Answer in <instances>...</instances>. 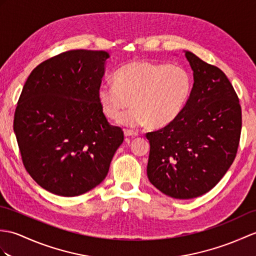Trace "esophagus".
<instances>
[{"instance_id":"obj_1","label":"esophagus","mask_w":256,"mask_h":256,"mask_svg":"<svg viewBox=\"0 0 256 256\" xmlns=\"http://www.w3.org/2000/svg\"><path fill=\"white\" fill-rule=\"evenodd\" d=\"M124 135H126V136H138V133L135 132V130H133L126 128V130H124Z\"/></svg>"}]
</instances>
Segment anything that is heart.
Returning <instances> with one entry per match:
<instances>
[{
  "mask_svg": "<svg viewBox=\"0 0 256 256\" xmlns=\"http://www.w3.org/2000/svg\"><path fill=\"white\" fill-rule=\"evenodd\" d=\"M114 84L102 82L98 99L104 116L118 120L130 104L134 108L120 118L128 126L147 124L160 128L181 114L192 90V77L186 70L169 64L135 61L114 74Z\"/></svg>",
  "mask_w": 256,
  "mask_h": 256,
  "instance_id": "1",
  "label": "heart"
}]
</instances>
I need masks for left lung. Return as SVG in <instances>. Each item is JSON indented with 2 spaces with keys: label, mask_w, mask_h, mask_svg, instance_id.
<instances>
[{
  "label": "left lung",
  "mask_w": 256,
  "mask_h": 256,
  "mask_svg": "<svg viewBox=\"0 0 256 256\" xmlns=\"http://www.w3.org/2000/svg\"><path fill=\"white\" fill-rule=\"evenodd\" d=\"M194 84L181 114L146 133L148 179L179 200L198 198L222 180L236 156L242 112L234 86L220 68L186 51Z\"/></svg>",
  "instance_id": "obj_1"
}]
</instances>
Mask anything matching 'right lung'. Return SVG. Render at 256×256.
Instances as JSON below:
<instances>
[{
    "label": "right lung",
    "mask_w": 256,
    "mask_h": 256,
    "mask_svg": "<svg viewBox=\"0 0 256 256\" xmlns=\"http://www.w3.org/2000/svg\"><path fill=\"white\" fill-rule=\"evenodd\" d=\"M106 51L70 50L36 68L22 87L14 132L24 167L53 194L78 196L108 174L124 140L98 99Z\"/></svg>",
    "instance_id": "right-lung-1"
}]
</instances>
